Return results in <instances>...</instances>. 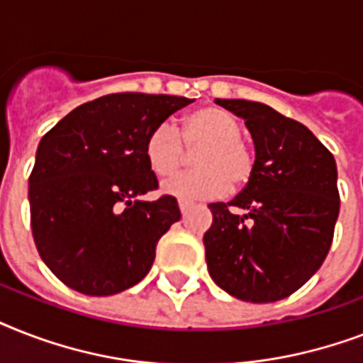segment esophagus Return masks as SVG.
<instances>
[{"label":"esophagus","mask_w":363,"mask_h":363,"mask_svg":"<svg viewBox=\"0 0 363 363\" xmlns=\"http://www.w3.org/2000/svg\"><path fill=\"white\" fill-rule=\"evenodd\" d=\"M190 207H192V203H190V201H179V209H181L182 215H186Z\"/></svg>","instance_id":"1"}]
</instances>
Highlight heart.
<instances>
[{"instance_id":"b5f03b06","label":"heart","mask_w":363,"mask_h":363,"mask_svg":"<svg viewBox=\"0 0 363 363\" xmlns=\"http://www.w3.org/2000/svg\"><path fill=\"white\" fill-rule=\"evenodd\" d=\"M239 137L238 118L209 105L184 116L181 133L169 122L152 128L145 143V156L154 175L169 177L186 162L184 147H198L192 158L196 169L165 181L164 192L182 201L218 198L228 188L245 186L254 173L252 152Z\"/></svg>"}]
</instances>
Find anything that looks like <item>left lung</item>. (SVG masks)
<instances>
[{
    "label": "left lung",
    "mask_w": 363,
    "mask_h": 363,
    "mask_svg": "<svg viewBox=\"0 0 363 363\" xmlns=\"http://www.w3.org/2000/svg\"><path fill=\"white\" fill-rule=\"evenodd\" d=\"M245 121L254 173L228 203H211V279L233 298L271 303L301 288L326 259L339 216L337 165L309 128L269 105L216 99Z\"/></svg>",
    "instance_id": "1"
}]
</instances>
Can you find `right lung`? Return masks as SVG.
<instances>
[{
	"instance_id": "obj_1",
	"label": "right lung",
	"mask_w": 363,
	"mask_h": 363,
	"mask_svg": "<svg viewBox=\"0 0 363 363\" xmlns=\"http://www.w3.org/2000/svg\"><path fill=\"white\" fill-rule=\"evenodd\" d=\"M194 99L109 94L79 105L45 133L30 175L33 241L48 269L77 292L113 296L145 279L160 238L181 218L148 167V133Z\"/></svg>"
}]
</instances>
